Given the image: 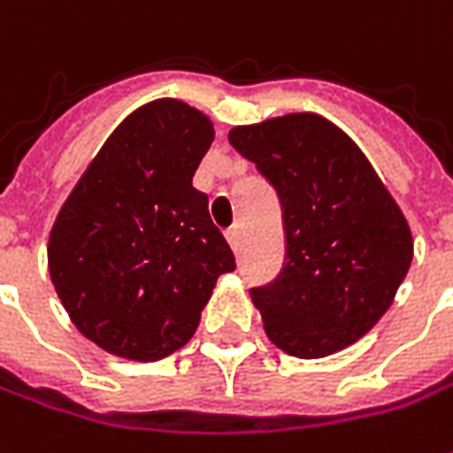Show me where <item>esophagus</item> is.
Instances as JSON below:
<instances>
[{"label": "esophagus", "mask_w": 453, "mask_h": 453, "mask_svg": "<svg viewBox=\"0 0 453 453\" xmlns=\"http://www.w3.org/2000/svg\"><path fill=\"white\" fill-rule=\"evenodd\" d=\"M226 238H227V242L233 245V248H238V242H241V226L227 227Z\"/></svg>", "instance_id": "1"}]
</instances>
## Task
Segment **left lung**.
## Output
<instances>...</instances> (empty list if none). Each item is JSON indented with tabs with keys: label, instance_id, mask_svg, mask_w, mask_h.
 Masks as SVG:
<instances>
[{
	"label": "left lung",
	"instance_id": "8db88e82",
	"mask_svg": "<svg viewBox=\"0 0 453 453\" xmlns=\"http://www.w3.org/2000/svg\"><path fill=\"white\" fill-rule=\"evenodd\" d=\"M227 140L273 185L283 211V268L250 288L268 338L298 358L351 346L386 313L411 265L406 218L366 155L320 115L242 125Z\"/></svg>",
	"mask_w": 453,
	"mask_h": 453
}]
</instances>
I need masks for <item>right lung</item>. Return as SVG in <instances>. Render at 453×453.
Returning <instances> with one entry per match:
<instances>
[{
    "label": "right lung",
    "mask_w": 453,
    "mask_h": 453,
    "mask_svg": "<svg viewBox=\"0 0 453 453\" xmlns=\"http://www.w3.org/2000/svg\"><path fill=\"white\" fill-rule=\"evenodd\" d=\"M212 122L178 100L134 110L74 185L50 235V275L72 323L104 351L165 358L196 334L235 256L193 175Z\"/></svg>",
    "instance_id": "add662e5"
}]
</instances>
